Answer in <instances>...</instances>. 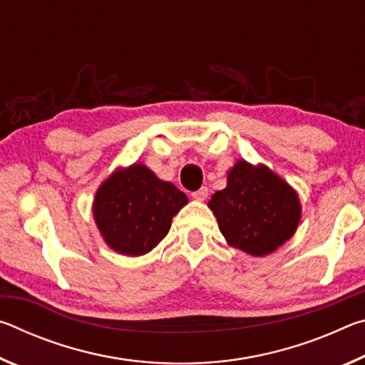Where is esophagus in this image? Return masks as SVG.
Listing matches in <instances>:
<instances>
[{"label": "esophagus", "instance_id": "obj_1", "mask_svg": "<svg viewBox=\"0 0 365 365\" xmlns=\"http://www.w3.org/2000/svg\"><path fill=\"white\" fill-rule=\"evenodd\" d=\"M207 195H209V190L206 187H201L200 190H196V191H193V193H191V196H193L195 200H197V201H205Z\"/></svg>", "mask_w": 365, "mask_h": 365}]
</instances>
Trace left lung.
Here are the masks:
<instances>
[{
  "mask_svg": "<svg viewBox=\"0 0 365 365\" xmlns=\"http://www.w3.org/2000/svg\"><path fill=\"white\" fill-rule=\"evenodd\" d=\"M209 207L228 245L265 256L293 237L301 219L296 191L264 165L238 160L227 188L215 191Z\"/></svg>",
  "mask_w": 365,
  "mask_h": 365,
  "instance_id": "obj_1",
  "label": "left lung"
}]
</instances>
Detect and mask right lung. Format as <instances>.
Returning <instances> with one entry per match:
<instances>
[{"instance_id": "add662e5", "label": "right lung", "mask_w": 365, "mask_h": 365, "mask_svg": "<svg viewBox=\"0 0 365 365\" xmlns=\"http://www.w3.org/2000/svg\"><path fill=\"white\" fill-rule=\"evenodd\" d=\"M187 195L145 168L117 170L98 190L93 215L104 242L125 256L151 251L169 233Z\"/></svg>"}]
</instances>
